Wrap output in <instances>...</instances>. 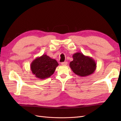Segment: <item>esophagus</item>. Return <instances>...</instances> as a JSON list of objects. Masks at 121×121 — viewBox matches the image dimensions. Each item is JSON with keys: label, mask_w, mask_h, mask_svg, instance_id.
<instances>
[{"label": "esophagus", "mask_w": 121, "mask_h": 121, "mask_svg": "<svg viewBox=\"0 0 121 121\" xmlns=\"http://www.w3.org/2000/svg\"><path fill=\"white\" fill-rule=\"evenodd\" d=\"M67 61H65V62H63V63H61V65H67Z\"/></svg>", "instance_id": "34e87169"}]
</instances>
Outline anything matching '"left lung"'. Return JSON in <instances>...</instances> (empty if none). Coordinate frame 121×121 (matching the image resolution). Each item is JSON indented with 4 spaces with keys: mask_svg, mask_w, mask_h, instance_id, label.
Here are the masks:
<instances>
[{
    "mask_svg": "<svg viewBox=\"0 0 121 121\" xmlns=\"http://www.w3.org/2000/svg\"><path fill=\"white\" fill-rule=\"evenodd\" d=\"M73 58L69 67L75 74L86 77L92 74L95 71L96 63L92 57L86 56L81 52H76L73 55Z\"/></svg>",
    "mask_w": 121,
    "mask_h": 121,
    "instance_id": "1",
    "label": "left lung"
}]
</instances>
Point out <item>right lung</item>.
<instances>
[{
  "label": "right lung",
  "mask_w": 121,
  "mask_h": 121,
  "mask_svg": "<svg viewBox=\"0 0 121 121\" xmlns=\"http://www.w3.org/2000/svg\"><path fill=\"white\" fill-rule=\"evenodd\" d=\"M58 65L57 61L46 54L36 57L31 64V69L36 78L44 80L49 78L56 71Z\"/></svg>",
  "instance_id": "obj_1"
}]
</instances>
